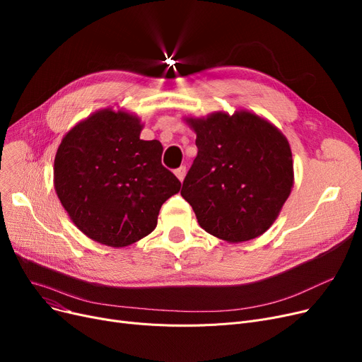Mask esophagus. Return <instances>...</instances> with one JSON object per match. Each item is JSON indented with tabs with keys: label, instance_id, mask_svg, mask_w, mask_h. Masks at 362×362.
I'll use <instances>...</instances> for the list:
<instances>
[{
	"label": "esophagus",
	"instance_id": "1",
	"mask_svg": "<svg viewBox=\"0 0 362 362\" xmlns=\"http://www.w3.org/2000/svg\"><path fill=\"white\" fill-rule=\"evenodd\" d=\"M175 175L177 176V179L182 182L185 179V175H186V167L185 165H180L179 168L175 170Z\"/></svg>",
	"mask_w": 362,
	"mask_h": 362
}]
</instances>
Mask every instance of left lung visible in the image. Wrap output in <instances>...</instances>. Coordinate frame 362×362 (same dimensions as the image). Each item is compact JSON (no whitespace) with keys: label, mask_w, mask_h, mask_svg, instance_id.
<instances>
[{"label":"left lung","mask_w":362,"mask_h":362,"mask_svg":"<svg viewBox=\"0 0 362 362\" xmlns=\"http://www.w3.org/2000/svg\"><path fill=\"white\" fill-rule=\"evenodd\" d=\"M198 156L180 195L210 235L232 242L262 235L279 216L293 185L288 139L252 112L189 119Z\"/></svg>","instance_id":"left-lung-1"}]
</instances>
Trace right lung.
Segmentation results:
<instances>
[{"instance_id": "right-lung-1", "label": "right lung", "mask_w": 362, "mask_h": 362, "mask_svg": "<svg viewBox=\"0 0 362 362\" xmlns=\"http://www.w3.org/2000/svg\"><path fill=\"white\" fill-rule=\"evenodd\" d=\"M127 112L103 110L76 124L54 160V187L88 238L122 248L156 229L161 205L180 191L161 164L160 141H142Z\"/></svg>"}]
</instances>
